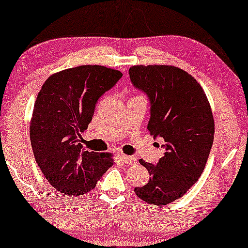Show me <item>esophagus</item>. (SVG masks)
Instances as JSON below:
<instances>
[{
  "mask_svg": "<svg viewBox=\"0 0 248 248\" xmlns=\"http://www.w3.org/2000/svg\"><path fill=\"white\" fill-rule=\"evenodd\" d=\"M119 159L124 164H129V165H132V164H135L136 163V158L133 157V156H127V155H124L122 154L119 156Z\"/></svg>",
  "mask_w": 248,
  "mask_h": 248,
  "instance_id": "esophagus-1",
  "label": "esophagus"
}]
</instances>
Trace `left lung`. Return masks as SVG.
I'll return each instance as SVG.
<instances>
[{"label":"left lung","instance_id":"1","mask_svg":"<svg viewBox=\"0 0 248 248\" xmlns=\"http://www.w3.org/2000/svg\"><path fill=\"white\" fill-rule=\"evenodd\" d=\"M128 74L150 100L148 131L165 142L156 165L140 159L151 177L134 192L146 203L166 205L184 195L203 173L214 140L211 106L200 83L178 67L136 65Z\"/></svg>","mask_w":248,"mask_h":248}]
</instances>
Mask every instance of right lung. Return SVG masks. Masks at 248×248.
<instances>
[{
  "label": "right lung",
  "mask_w": 248,
  "mask_h": 248,
  "mask_svg": "<svg viewBox=\"0 0 248 248\" xmlns=\"http://www.w3.org/2000/svg\"><path fill=\"white\" fill-rule=\"evenodd\" d=\"M123 76L101 65H81L49 76L37 94L30 126L34 157L53 187L83 195L113 165L111 154L86 151L82 133L95 104Z\"/></svg>",
  "instance_id": "1"
}]
</instances>
